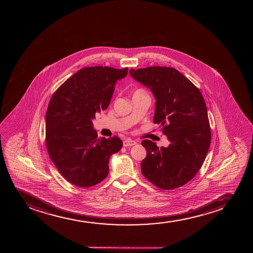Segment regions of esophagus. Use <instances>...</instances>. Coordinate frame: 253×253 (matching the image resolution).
Instances as JSON below:
<instances>
[{"mask_svg": "<svg viewBox=\"0 0 253 253\" xmlns=\"http://www.w3.org/2000/svg\"><path fill=\"white\" fill-rule=\"evenodd\" d=\"M136 143H137V142H135L134 140L129 139V138H128V139H125L124 141H123V146H124V147L133 146L135 145Z\"/></svg>", "mask_w": 253, "mask_h": 253, "instance_id": "1", "label": "esophagus"}]
</instances>
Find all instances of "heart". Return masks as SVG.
I'll use <instances>...</instances> for the list:
<instances>
[{
    "instance_id": "heart-1",
    "label": "heart",
    "mask_w": 253,
    "mask_h": 253,
    "mask_svg": "<svg viewBox=\"0 0 253 253\" xmlns=\"http://www.w3.org/2000/svg\"><path fill=\"white\" fill-rule=\"evenodd\" d=\"M144 93L142 89H137V90L135 91V93Z\"/></svg>"
}]
</instances>
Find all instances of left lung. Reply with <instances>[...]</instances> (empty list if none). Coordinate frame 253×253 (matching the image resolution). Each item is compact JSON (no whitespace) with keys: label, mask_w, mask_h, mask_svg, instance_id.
<instances>
[{"label":"left lung","mask_w":253,"mask_h":253,"mask_svg":"<svg viewBox=\"0 0 253 253\" xmlns=\"http://www.w3.org/2000/svg\"><path fill=\"white\" fill-rule=\"evenodd\" d=\"M131 78L150 88L156 99L154 124L168 137L169 145L159 148L143 140L147 150L143 176L163 190L184 186L197 174L211 143V128L204 97L185 76L173 67L130 70Z\"/></svg>","instance_id":"1"}]
</instances>
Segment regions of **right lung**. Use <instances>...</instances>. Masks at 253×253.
Wrapping results in <instances>:
<instances>
[{
    "instance_id": "add662e5",
    "label": "right lung",
    "mask_w": 253,
    "mask_h": 253,
    "mask_svg": "<svg viewBox=\"0 0 253 253\" xmlns=\"http://www.w3.org/2000/svg\"><path fill=\"white\" fill-rule=\"evenodd\" d=\"M127 73V67H84L53 93L45 116V143L50 160L70 183L87 188L107 176L110 157L123 143L116 136L98 138L92 120L107 109L116 82Z\"/></svg>"
}]
</instances>
